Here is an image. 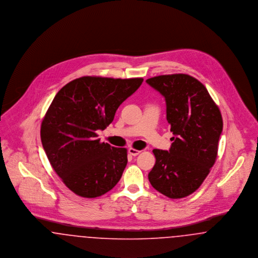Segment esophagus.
I'll return each mask as SVG.
<instances>
[{"label": "esophagus", "instance_id": "obj_1", "mask_svg": "<svg viewBox=\"0 0 258 258\" xmlns=\"http://www.w3.org/2000/svg\"><path fill=\"white\" fill-rule=\"evenodd\" d=\"M140 152H141V151L136 150V149H134V148H130V149H128V153H130L132 156H134V157L137 156V155H139V154H140Z\"/></svg>", "mask_w": 258, "mask_h": 258}]
</instances>
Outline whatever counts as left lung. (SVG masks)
Returning a JSON list of instances; mask_svg holds the SVG:
<instances>
[{"instance_id":"obj_1","label":"left lung","mask_w":258,"mask_h":258,"mask_svg":"<svg viewBox=\"0 0 258 258\" xmlns=\"http://www.w3.org/2000/svg\"><path fill=\"white\" fill-rule=\"evenodd\" d=\"M146 83L165 99L166 120L174 135L169 151L153 150L156 163L149 181L165 197H187L203 183L217 159L221 111L205 86L187 74L160 75Z\"/></svg>"}]
</instances>
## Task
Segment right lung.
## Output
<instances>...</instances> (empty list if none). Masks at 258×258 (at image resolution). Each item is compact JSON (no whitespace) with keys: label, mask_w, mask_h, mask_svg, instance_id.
<instances>
[{"label":"right lung","mask_w":258,"mask_h":258,"mask_svg":"<svg viewBox=\"0 0 258 258\" xmlns=\"http://www.w3.org/2000/svg\"><path fill=\"white\" fill-rule=\"evenodd\" d=\"M142 82L84 76L55 96L41 123V143L53 169L75 195L100 197L120 181L126 149L100 143L97 132L113 122L118 107Z\"/></svg>","instance_id":"add662e5"}]
</instances>
